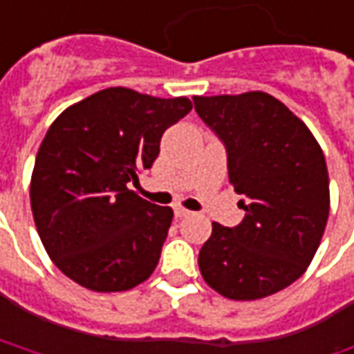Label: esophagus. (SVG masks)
I'll return each instance as SVG.
<instances>
[{
  "label": "esophagus",
  "instance_id": "1",
  "mask_svg": "<svg viewBox=\"0 0 354 354\" xmlns=\"http://www.w3.org/2000/svg\"><path fill=\"white\" fill-rule=\"evenodd\" d=\"M192 214V212H188V209H184V207H174V215H176L178 219H182V217H188V215Z\"/></svg>",
  "mask_w": 354,
  "mask_h": 354
}]
</instances>
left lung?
Returning <instances> with one entry per match:
<instances>
[{
  "label": "left lung",
  "mask_w": 354,
  "mask_h": 354,
  "mask_svg": "<svg viewBox=\"0 0 354 354\" xmlns=\"http://www.w3.org/2000/svg\"><path fill=\"white\" fill-rule=\"evenodd\" d=\"M203 123L223 140L229 182L243 196L237 227L214 223L200 250L207 286L229 299H261L310 266L329 217L322 147L270 93L194 95Z\"/></svg>",
  "instance_id": "left-lung-1"
}]
</instances>
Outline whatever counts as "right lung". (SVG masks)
Wrapping results in <instances>:
<instances>
[{"mask_svg":"<svg viewBox=\"0 0 354 354\" xmlns=\"http://www.w3.org/2000/svg\"><path fill=\"white\" fill-rule=\"evenodd\" d=\"M192 111L188 97L107 88L70 105L44 135L31 209L50 261L80 286L125 292L153 274L174 212L142 200L139 182L162 133Z\"/></svg>","mask_w":354,"mask_h":354,"instance_id":"right-lung-1","label":"right lung"}]
</instances>
